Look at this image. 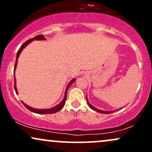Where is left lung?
Here are the masks:
<instances>
[{"instance_id": "obj_1", "label": "left lung", "mask_w": 152, "mask_h": 152, "mask_svg": "<svg viewBox=\"0 0 152 152\" xmlns=\"http://www.w3.org/2000/svg\"><path fill=\"white\" fill-rule=\"evenodd\" d=\"M86 100H87V102H88V106H89V107L91 108V109H93V110H94V111H97V112H99V113H101V114H109V113H112V112H114V111H102V110H100V109H96V108H95L94 107V106H93L91 105V104H90L89 102H88V99H87V96H86Z\"/></svg>"}]
</instances>
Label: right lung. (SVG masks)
I'll return each mask as SVG.
<instances>
[{
  "instance_id": "right-lung-1",
  "label": "right lung",
  "mask_w": 152,
  "mask_h": 152,
  "mask_svg": "<svg viewBox=\"0 0 152 152\" xmlns=\"http://www.w3.org/2000/svg\"><path fill=\"white\" fill-rule=\"evenodd\" d=\"M45 39H46V38H44L43 35H38V36H35L34 38H32V39L28 40L27 41H26V42L22 45L21 47H20V48H19L18 51L17 52L16 59H15V66H14V74H15V69H16V66H17V62H18V59L19 55H20V53H21V51L23 50V48H25V47L27 46V45L28 44V43H30L31 41H34V40H40V41H41V40H45ZM14 80H15V82H14L15 91V93L18 94V92H17V89H16V86H15V77H14ZM75 80H76V78H74V79L71 80V81L69 83V84H68L67 87H66L65 95H64V98L62 100V102H61L59 104H58V105H57V106H54V107L51 108V109H34V108H31V107H30V106H28V105H26V104H24L23 102V105L25 106L28 109L30 110V111H32V112L36 113V114H54V113L58 112V111H60V110L63 107H64V104H65L66 101V96H67V91H68V89H69V87L71 86V84H72V83L75 81Z\"/></svg>"
}]
</instances>
